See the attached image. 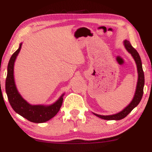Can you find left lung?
<instances>
[{
	"label": "left lung",
	"mask_w": 152,
	"mask_h": 152,
	"mask_svg": "<svg viewBox=\"0 0 152 152\" xmlns=\"http://www.w3.org/2000/svg\"><path fill=\"white\" fill-rule=\"evenodd\" d=\"M124 45L125 48L127 50L129 53L132 54L133 58L135 61L136 64L137 66V71H138V81L137 85V88H136L135 94L134 96L131 103L128 106L125 108L124 109L122 110L121 111L117 113L116 114L113 115H109V116H102V115H99L94 114L95 116H98V117L103 118L105 120H120L122 118H125L128 115L131 111L133 110L134 108L137 106L139 102H141L143 96V93H144V71H143L142 69V61H141V58L139 56V54L135 48H133V46L131 45L130 42L127 40H125L124 41Z\"/></svg>",
	"instance_id": "obj_1"
}]
</instances>
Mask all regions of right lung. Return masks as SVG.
I'll return each mask as SVG.
<instances>
[{
  "label": "right lung",
  "instance_id": "right-lung-1",
  "mask_svg": "<svg viewBox=\"0 0 152 152\" xmlns=\"http://www.w3.org/2000/svg\"><path fill=\"white\" fill-rule=\"evenodd\" d=\"M21 46L22 43H20L18 49L12 55L8 62L6 79V91L10 106L17 114L34 123H43L53 118L58 112L62 105L64 94L61 96L56 102L49 106L31 105L23 99L15 86L13 76L14 63Z\"/></svg>",
  "mask_w": 152,
  "mask_h": 152
}]
</instances>
